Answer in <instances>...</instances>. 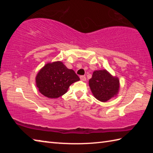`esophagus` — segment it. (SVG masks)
I'll return each mask as SVG.
<instances>
[{
  "label": "esophagus",
  "instance_id": "1",
  "mask_svg": "<svg viewBox=\"0 0 153 153\" xmlns=\"http://www.w3.org/2000/svg\"><path fill=\"white\" fill-rule=\"evenodd\" d=\"M79 77H80V79H81L82 81H86V77L84 76H81Z\"/></svg>",
  "mask_w": 153,
  "mask_h": 153
}]
</instances>
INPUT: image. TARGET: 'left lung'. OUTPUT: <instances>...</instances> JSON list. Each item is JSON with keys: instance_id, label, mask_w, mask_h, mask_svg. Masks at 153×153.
I'll return each instance as SVG.
<instances>
[{"instance_id": "obj_1", "label": "left lung", "mask_w": 153, "mask_h": 153, "mask_svg": "<svg viewBox=\"0 0 153 153\" xmlns=\"http://www.w3.org/2000/svg\"><path fill=\"white\" fill-rule=\"evenodd\" d=\"M89 86L94 97L101 102H107L117 97L120 91V79L106 69L96 70L89 80Z\"/></svg>"}]
</instances>
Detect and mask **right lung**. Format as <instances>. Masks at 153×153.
<instances>
[{
	"mask_svg": "<svg viewBox=\"0 0 153 153\" xmlns=\"http://www.w3.org/2000/svg\"><path fill=\"white\" fill-rule=\"evenodd\" d=\"M79 77L73 69H69L61 61L46 63L36 76V84L39 92L49 98H56L67 92Z\"/></svg>",
	"mask_w": 153,
	"mask_h": 153,
	"instance_id": "right-lung-1",
	"label": "right lung"
}]
</instances>
